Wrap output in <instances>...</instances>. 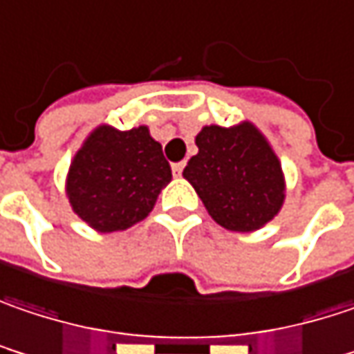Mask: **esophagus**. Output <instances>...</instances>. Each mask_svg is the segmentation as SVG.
I'll list each match as a JSON object with an SVG mask.
<instances>
[{"label": "esophagus", "mask_w": 354, "mask_h": 354, "mask_svg": "<svg viewBox=\"0 0 354 354\" xmlns=\"http://www.w3.org/2000/svg\"><path fill=\"white\" fill-rule=\"evenodd\" d=\"M172 172H174V176H182V172H184V162L172 164Z\"/></svg>", "instance_id": "34e87169"}]
</instances>
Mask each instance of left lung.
<instances>
[{"label":"left lung","mask_w":354,"mask_h":354,"mask_svg":"<svg viewBox=\"0 0 354 354\" xmlns=\"http://www.w3.org/2000/svg\"><path fill=\"white\" fill-rule=\"evenodd\" d=\"M186 178L208 214L232 232H252L274 218L284 202V174L272 146L250 122L204 126Z\"/></svg>","instance_id":"left-lung-1"}]
</instances>
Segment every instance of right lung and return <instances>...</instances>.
<instances>
[{
  "label": "right lung",
  "mask_w": 354,
  "mask_h": 354,
  "mask_svg": "<svg viewBox=\"0 0 354 354\" xmlns=\"http://www.w3.org/2000/svg\"><path fill=\"white\" fill-rule=\"evenodd\" d=\"M172 180L170 164L148 126H97L75 152L66 194L72 210L97 232H118L144 220Z\"/></svg>",
  "instance_id": "obj_1"
}]
</instances>
